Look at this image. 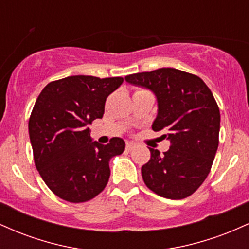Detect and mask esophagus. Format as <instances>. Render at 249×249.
Segmentation results:
<instances>
[{
    "label": "esophagus",
    "instance_id": "obj_1",
    "mask_svg": "<svg viewBox=\"0 0 249 249\" xmlns=\"http://www.w3.org/2000/svg\"><path fill=\"white\" fill-rule=\"evenodd\" d=\"M134 146H136V144H134V142H126V150H127V151H131Z\"/></svg>",
    "mask_w": 249,
    "mask_h": 249
}]
</instances>
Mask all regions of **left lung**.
I'll return each mask as SVG.
<instances>
[{
	"mask_svg": "<svg viewBox=\"0 0 249 249\" xmlns=\"http://www.w3.org/2000/svg\"><path fill=\"white\" fill-rule=\"evenodd\" d=\"M125 79L153 91L158 116L152 128L164 131L161 138L171 142L162 156L150 148V160L142 167L145 185L164 198H187L207 178L218 150L220 111L213 93L200 77L173 68Z\"/></svg>",
	"mask_w": 249,
	"mask_h": 249,
	"instance_id": "obj_1",
	"label": "left lung"
}]
</instances>
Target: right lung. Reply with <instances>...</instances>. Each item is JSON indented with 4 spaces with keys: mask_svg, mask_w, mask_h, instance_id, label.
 Listing matches in <instances>:
<instances>
[{
    "mask_svg": "<svg viewBox=\"0 0 249 249\" xmlns=\"http://www.w3.org/2000/svg\"><path fill=\"white\" fill-rule=\"evenodd\" d=\"M123 82L122 77L69 76L50 82L39 93L29 118L34 160L58 198L85 202L107 186L108 162L124 152L125 142L115 137L107 145L98 144L88 126L102 118L107 96Z\"/></svg>",
    "mask_w": 249,
    "mask_h": 249,
    "instance_id": "1",
    "label": "right lung"
}]
</instances>
